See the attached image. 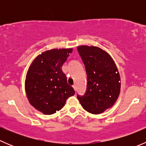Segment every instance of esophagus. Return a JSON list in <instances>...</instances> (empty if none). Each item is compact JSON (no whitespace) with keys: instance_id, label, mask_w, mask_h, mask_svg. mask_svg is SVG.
<instances>
[{"instance_id":"1","label":"esophagus","mask_w":146,"mask_h":146,"mask_svg":"<svg viewBox=\"0 0 146 146\" xmlns=\"http://www.w3.org/2000/svg\"><path fill=\"white\" fill-rule=\"evenodd\" d=\"M73 89L75 90V91H76V85H73Z\"/></svg>"}]
</instances>
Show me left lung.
I'll list each match as a JSON object with an SVG mask.
<instances>
[{
	"label": "left lung",
	"instance_id": "8db88e82",
	"mask_svg": "<svg viewBox=\"0 0 146 146\" xmlns=\"http://www.w3.org/2000/svg\"><path fill=\"white\" fill-rule=\"evenodd\" d=\"M85 67L87 88L77 98L85 110L99 114L114 105L121 88L120 76L112 58L97 46H80L77 48Z\"/></svg>",
	"mask_w": 146,
	"mask_h": 146
}]
</instances>
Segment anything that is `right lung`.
Segmentation results:
<instances>
[{
	"label": "right lung",
	"mask_w": 146,
	"mask_h": 146,
	"mask_svg": "<svg viewBox=\"0 0 146 146\" xmlns=\"http://www.w3.org/2000/svg\"><path fill=\"white\" fill-rule=\"evenodd\" d=\"M73 48H54L39 54L29 66L25 91L29 103L44 114H52L63 108L75 91L62 71Z\"/></svg>",
	"instance_id": "1"
}]
</instances>
